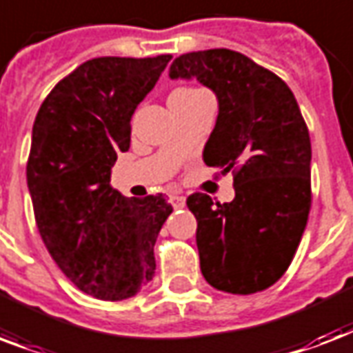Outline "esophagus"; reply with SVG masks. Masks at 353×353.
<instances>
[{
	"mask_svg": "<svg viewBox=\"0 0 353 353\" xmlns=\"http://www.w3.org/2000/svg\"><path fill=\"white\" fill-rule=\"evenodd\" d=\"M170 203H172V207H174V209H183V207H185V198H183V196H170Z\"/></svg>",
	"mask_w": 353,
	"mask_h": 353,
	"instance_id": "34e87169",
	"label": "esophagus"
}]
</instances>
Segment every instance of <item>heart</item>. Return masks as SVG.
I'll list each match as a JSON object with an SVG mask.
<instances>
[{"label": "heart", "instance_id": "1", "mask_svg": "<svg viewBox=\"0 0 353 353\" xmlns=\"http://www.w3.org/2000/svg\"><path fill=\"white\" fill-rule=\"evenodd\" d=\"M200 94H205L200 88H177L172 92V96H183V98H190V96H200Z\"/></svg>", "mask_w": 353, "mask_h": 353}]
</instances>
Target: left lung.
<instances>
[{"instance_id": "obj_1", "label": "left lung", "mask_w": 353, "mask_h": 353, "mask_svg": "<svg viewBox=\"0 0 353 353\" xmlns=\"http://www.w3.org/2000/svg\"><path fill=\"white\" fill-rule=\"evenodd\" d=\"M170 77H196L216 94L203 161L233 172L230 203L203 192L187 198L201 274L231 294L268 289L294 259L313 198L309 129L294 94L274 72L225 48L179 55Z\"/></svg>"}]
</instances>
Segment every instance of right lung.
I'll use <instances>...</instances> for the list:
<instances>
[{
    "label": "right lung",
    "mask_w": 353,
    "mask_h": 353,
    "mask_svg": "<svg viewBox=\"0 0 353 353\" xmlns=\"http://www.w3.org/2000/svg\"><path fill=\"white\" fill-rule=\"evenodd\" d=\"M172 55L87 61L53 87L34 118L27 187L46 248L85 294L134 296L153 279V246L172 212L163 194L125 198L111 187L128 152L131 117Z\"/></svg>",
    "instance_id": "obj_1"
}]
</instances>
